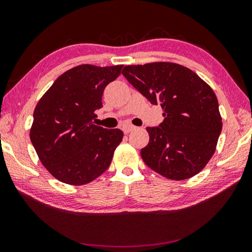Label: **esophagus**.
<instances>
[{
    "label": "esophagus",
    "instance_id": "1",
    "mask_svg": "<svg viewBox=\"0 0 252 252\" xmlns=\"http://www.w3.org/2000/svg\"><path fill=\"white\" fill-rule=\"evenodd\" d=\"M134 129H135V126H122V131L125 132L126 134L130 133V132H131L132 130H134Z\"/></svg>",
    "mask_w": 252,
    "mask_h": 252
}]
</instances>
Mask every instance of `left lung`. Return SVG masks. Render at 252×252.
Instances as JSON below:
<instances>
[{
	"instance_id": "left-lung-1",
	"label": "left lung",
	"mask_w": 252,
	"mask_h": 252,
	"mask_svg": "<svg viewBox=\"0 0 252 252\" xmlns=\"http://www.w3.org/2000/svg\"><path fill=\"white\" fill-rule=\"evenodd\" d=\"M122 74L164 117L148 126L141 157L149 168L171 180H186L206 167L222 129L218 99L200 76L172 62L126 65Z\"/></svg>"
}]
</instances>
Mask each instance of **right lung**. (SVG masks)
<instances>
[{
    "instance_id": "obj_1",
    "label": "right lung",
    "mask_w": 252,
    "mask_h": 252,
    "mask_svg": "<svg viewBox=\"0 0 252 252\" xmlns=\"http://www.w3.org/2000/svg\"><path fill=\"white\" fill-rule=\"evenodd\" d=\"M123 65L81 64L64 72L37 102L30 139L45 169L61 182L82 186L110 167L120 129L93 125L106 85Z\"/></svg>"
}]
</instances>
